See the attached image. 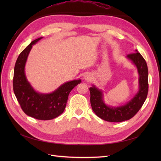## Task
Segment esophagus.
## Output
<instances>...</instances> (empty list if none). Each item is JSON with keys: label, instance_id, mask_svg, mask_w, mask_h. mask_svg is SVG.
<instances>
[{"label": "esophagus", "instance_id": "obj_1", "mask_svg": "<svg viewBox=\"0 0 161 161\" xmlns=\"http://www.w3.org/2000/svg\"><path fill=\"white\" fill-rule=\"evenodd\" d=\"M91 79H92V76L90 74H88V73L84 76V79L86 81H90Z\"/></svg>", "mask_w": 161, "mask_h": 161}]
</instances>
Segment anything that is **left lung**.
Wrapping results in <instances>:
<instances>
[{
  "label": "left lung",
  "instance_id": "1",
  "mask_svg": "<svg viewBox=\"0 0 161 161\" xmlns=\"http://www.w3.org/2000/svg\"><path fill=\"white\" fill-rule=\"evenodd\" d=\"M128 54L126 58L136 66L138 74V90L127 103L118 106L105 103L103 91L94 85L89 88L91 105L95 114L110 122H121L128 120L137 114L147 99L148 91V71L147 64L144 58L138 52Z\"/></svg>",
  "mask_w": 161,
  "mask_h": 161
}]
</instances>
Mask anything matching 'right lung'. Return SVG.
I'll list each match as a JSON object with an SVG mask.
<instances>
[{"label": "right lung", "mask_w": 161, "mask_h": 161, "mask_svg": "<svg viewBox=\"0 0 161 161\" xmlns=\"http://www.w3.org/2000/svg\"><path fill=\"white\" fill-rule=\"evenodd\" d=\"M42 38L31 42L18 56L14 69L13 91L25 114L37 119L50 120L64 112L69 93L81 80L66 82L50 93H42L33 89L27 79L25 64L33 46Z\"/></svg>", "instance_id": "add662e5"}]
</instances>
